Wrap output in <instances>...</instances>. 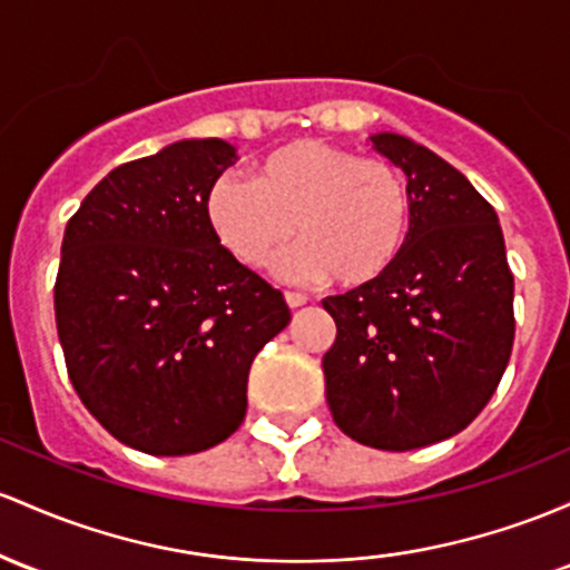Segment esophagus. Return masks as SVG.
I'll return each instance as SVG.
<instances>
[{"label": "esophagus", "mask_w": 570, "mask_h": 570, "mask_svg": "<svg viewBox=\"0 0 570 570\" xmlns=\"http://www.w3.org/2000/svg\"><path fill=\"white\" fill-rule=\"evenodd\" d=\"M286 305H289V308H303L305 303H308V297L305 295H299V292H286Z\"/></svg>", "instance_id": "obj_1"}]
</instances>
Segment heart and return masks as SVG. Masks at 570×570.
<instances>
[{
  "label": "heart",
  "instance_id": "obj_1",
  "mask_svg": "<svg viewBox=\"0 0 570 570\" xmlns=\"http://www.w3.org/2000/svg\"><path fill=\"white\" fill-rule=\"evenodd\" d=\"M205 222L240 265H267L295 233L299 246L281 256L275 273L289 281L333 275L341 286H362L403 252L411 197L390 161L295 140L259 159L252 178L216 175L205 189Z\"/></svg>",
  "mask_w": 570,
  "mask_h": 570
}]
</instances>
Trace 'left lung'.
Instances as JSON below:
<instances>
[{
    "mask_svg": "<svg viewBox=\"0 0 570 570\" xmlns=\"http://www.w3.org/2000/svg\"><path fill=\"white\" fill-rule=\"evenodd\" d=\"M371 142L409 178V237L381 278L322 299L337 327L324 392L348 438L409 452L458 435L495 395L514 346V275L495 208L465 175L411 137Z\"/></svg>",
    "mask_w": 570,
    "mask_h": 570,
    "instance_id": "obj_1",
    "label": "left lung"
}]
</instances>
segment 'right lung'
Instances as JSON below:
<instances>
[{"label":"right lung","instance_id":"1","mask_svg":"<svg viewBox=\"0 0 570 570\" xmlns=\"http://www.w3.org/2000/svg\"><path fill=\"white\" fill-rule=\"evenodd\" d=\"M235 159L218 137L178 140L110 170L67 222L53 289L67 373L137 452L180 458L233 435L254 356L292 318L205 222V189Z\"/></svg>","mask_w":570,"mask_h":570}]
</instances>
